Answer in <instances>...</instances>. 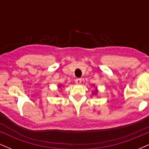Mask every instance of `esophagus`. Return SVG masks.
I'll return each mask as SVG.
<instances>
[{"label":"esophagus","instance_id":"obj_1","mask_svg":"<svg viewBox=\"0 0 149 149\" xmlns=\"http://www.w3.org/2000/svg\"><path fill=\"white\" fill-rule=\"evenodd\" d=\"M81 82H82L81 78H77V79H76V80H75V83L78 85L80 84V83H81Z\"/></svg>","mask_w":149,"mask_h":149}]
</instances>
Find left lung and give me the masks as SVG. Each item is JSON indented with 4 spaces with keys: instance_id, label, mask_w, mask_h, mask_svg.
Segmentation results:
<instances>
[{
    "instance_id": "1",
    "label": "left lung",
    "mask_w": 149,
    "mask_h": 149,
    "mask_svg": "<svg viewBox=\"0 0 149 149\" xmlns=\"http://www.w3.org/2000/svg\"><path fill=\"white\" fill-rule=\"evenodd\" d=\"M97 92H98V90H97V88H96V90H95V91L94 92H92V95H93V94H95V95H97Z\"/></svg>"
}]
</instances>
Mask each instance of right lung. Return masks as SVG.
Segmentation results:
<instances>
[{
    "label": "right lung",
    "mask_w": 149,
    "mask_h": 149,
    "mask_svg": "<svg viewBox=\"0 0 149 149\" xmlns=\"http://www.w3.org/2000/svg\"><path fill=\"white\" fill-rule=\"evenodd\" d=\"M61 85H59V88H61Z\"/></svg>",
    "instance_id": "1"
}]
</instances>
